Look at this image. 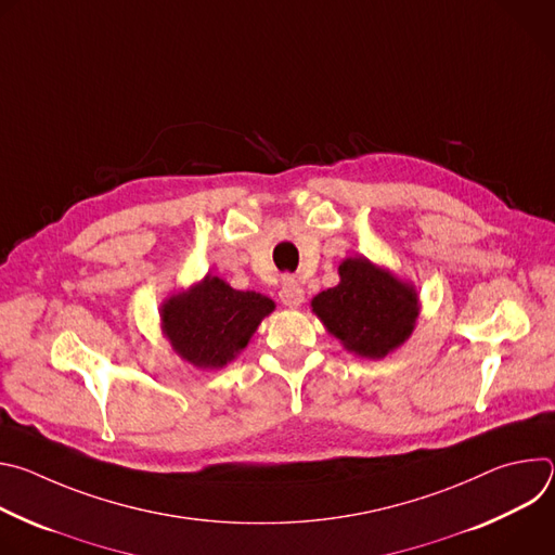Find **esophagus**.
<instances>
[{"label": "esophagus", "instance_id": "obj_1", "mask_svg": "<svg viewBox=\"0 0 555 555\" xmlns=\"http://www.w3.org/2000/svg\"><path fill=\"white\" fill-rule=\"evenodd\" d=\"M279 298H281V302H283L285 307L296 309V307H300V302L305 300V292H302V287H300L294 279H285V281H283V287H281V292H279Z\"/></svg>", "mask_w": 555, "mask_h": 555}]
</instances>
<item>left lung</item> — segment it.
I'll list each match as a JSON object with an SVG mask.
<instances>
[{
    "label": "left lung",
    "instance_id": "left-lung-1",
    "mask_svg": "<svg viewBox=\"0 0 555 555\" xmlns=\"http://www.w3.org/2000/svg\"><path fill=\"white\" fill-rule=\"evenodd\" d=\"M338 274L336 287L311 298L325 330L358 358L382 360L400 349L420 319L415 285L362 255L343 259Z\"/></svg>",
    "mask_w": 555,
    "mask_h": 555
}]
</instances>
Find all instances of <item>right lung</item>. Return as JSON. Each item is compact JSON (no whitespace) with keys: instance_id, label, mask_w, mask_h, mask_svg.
Instances as JSON below:
<instances>
[{"instance_id":"1","label":"right lung","mask_w":555,"mask_h":555,"mask_svg":"<svg viewBox=\"0 0 555 555\" xmlns=\"http://www.w3.org/2000/svg\"><path fill=\"white\" fill-rule=\"evenodd\" d=\"M274 300L259 292L230 287L206 274L160 305V325L171 349L197 369H223L240 356Z\"/></svg>"}]
</instances>
